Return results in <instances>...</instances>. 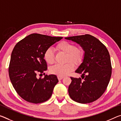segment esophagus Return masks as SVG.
I'll return each mask as SVG.
<instances>
[{
	"mask_svg": "<svg viewBox=\"0 0 121 121\" xmlns=\"http://www.w3.org/2000/svg\"><path fill=\"white\" fill-rule=\"evenodd\" d=\"M57 78H58L59 80H61L62 79H63L64 78L63 77H61V76H57Z\"/></svg>",
	"mask_w": 121,
	"mask_h": 121,
	"instance_id": "34e87169",
	"label": "esophagus"
}]
</instances>
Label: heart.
Segmentation results:
<instances>
[{"label":"heart","mask_w":121,"mask_h":121,"mask_svg":"<svg viewBox=\"0 0 121 121\" xmlns=\"http://www.w3.org/2000/svg\"><path fill=\"white\" fill-rule=\"evenodd\" d=\"M56 49L59 52L66 54V61H68L64 65L56 64L49 69L51 74L61 77L67 75L74 69V64L79 65L82 63L85 56V52L82 48L75 47L73 43L67 41H62L57 44ZM43 57L48 64H52L54 62L55 56L52 49H47L45 51Z\"/></svg>","instance_id":"heart-1"}]
</instances>
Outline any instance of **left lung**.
<instances>
[{"label": "left lung", "mask_w": 121, "mask_h": 121, "mask_svg": "<svg viewBox=\"0 0 121 121\" xmlns=\"http://www.w3.org/2000/svg\"><path fill=\"white\" fill-rule=\"evenodd\" d=\"M80 45L85 52L83 60L76 73L81 78L70 77L68 93L73 100L88 103L99 99L107 89L112 75V65L106 47L89 34L65 38Z\"/></svg>", "instance_id": "1"}]
</instances>
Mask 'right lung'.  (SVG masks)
<instances>
[{
  "label": "right lung",
  "instance_id": "obj_1",
  "mask_svg": "<svg viewBox=\"0 0 121 121\" xmlns=\"http://www.w3.org/2000/svg\"><path fill=\"white\" fill-rule=\"evenodd\" d=\"M62 38L33 33L14 46L9 65V76L17 93L25 101L39 103L51 97L59 82L57 76L45 75L44 78H38L36 75L47 69L43 57L45 51Z\"/></svg>",
  "mask_w": 121,
  "mask_h": 121
}]
</instances>
